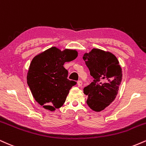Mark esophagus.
I'll list each match as a JSON object with an SVG mask.
<instances>
[{
  "label": "esophagus",
  "instance_id": "obj_1",
  "mask_svg": "<svg viewBox=\"0 0 146 146\" xmlns=\"http://www.w3.org/2000/svg\"><path fill=\"white\" fill-rule=\"evenodd\" d=\"M82 84H83V83H82L81 80H78V81L77 82V85H78V87H81Z\"/></svg>",
  "mask_w": 146,
  "mask_h": 146
}]
</instances>
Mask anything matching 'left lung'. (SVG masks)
Wrapping results in <instances>:
<instances>
[{
	"mask_svg": "<svg viewBox=\"0 0 146 146\" xmlns=\"http://www.w3.org/2000/svg\"><path fill=\"white\" fill-rule=\"evenodd\" d=\"M94 78L83 89L87 105L96 112L104 110L115 99L122 80V69L117 57L109 51L93 48L83 56Z\"/></svg>",
	"mask_w": 146,
	"mask_h": 146,
	"instance_id": "1",
	"label": "left lung"
}]
</instances>
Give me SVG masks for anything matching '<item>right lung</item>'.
<instances>
[{
  "label": "right lung",
  "instance_id": "add662e5",
  "mask_svg": "<svg viewBox=\"0 0 146 146\" xmlns=\"http://www.w3.org/2000/svg\"><path fill=\"white\" fill-rule=\"evenodd\" d=\"M78 56L76 50H61L52 47L33 59L27 73V83L33 96L44 109L50 111L62 107L72 87L76 82L68 79L66 62Z\"/></svg>",
  "mask_w": 146,
  "mask_h": 146
}]
</instances>
